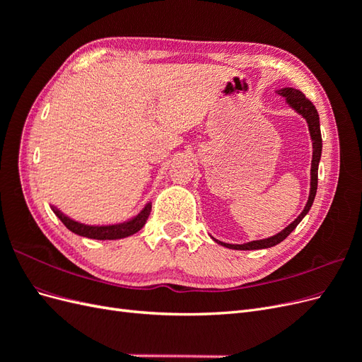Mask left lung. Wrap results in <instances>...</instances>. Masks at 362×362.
<instances>
[{
	"mask_svg": "<svg viewBox=\"0 0 362 362\" xmlns=\"http://www.w3.org/2000/svg\"><path fill=\"white\" fill-rule=\"evenodd\" d=\"M279 95H282L286 98L288 105L291 108H294L296 112L299 115H302L306 122H308V128H310V134L313 139V161H311V190H310V198L308 202H306L303 211L299 214L298 218H294V222H291L284 231L278 233L276 235L264 238V240H255V242H249L245 245H229V243H223L218 242V240L214 238V242H217L218 245H222L225 247L229 249H235V250H254V249H266V247H272L276 246L278 243H281L282 240H286L293 229L300 223L302 218L306 216V213L310 211V208L314 202L315 193H317V180H319V163H320V157H322V133H320V120H319V113H317L314 104L306 98L300 90L293 89V87H284V89L278 90Z\"/></svg>",
	"mask_w": 362,
	"mask_h": 362,
	"instance_id": "1",
	"label": "left lung"
}]
</instances>
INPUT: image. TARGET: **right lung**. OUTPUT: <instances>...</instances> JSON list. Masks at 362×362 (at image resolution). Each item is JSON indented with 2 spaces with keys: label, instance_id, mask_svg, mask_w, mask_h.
<instances>
[{
  "label": "right lung",
  "instance_id": "1",
  "mask_svg": "<svg viewBox=\"0 0 362 362\" xmlns=\"http://www.w3.org/2000/svg\"><path fill=\"white\" fill-rule=\"evenodd\" d=\"M52 211L56 213V216L63 222V225L69 229V231L78 234L81 237L95 238V240H117V238H125L128 235H133L144 228L151 213V204H148L144 210L140 211V214H137L134 218H131V221L125 223L108 225V226H89L84 223H78L64 216L63 213H60L57 208L54 206H52Z\"/></svg>",
  "mask_w": 362,
  "mask_h": 362
}]
</instances>
